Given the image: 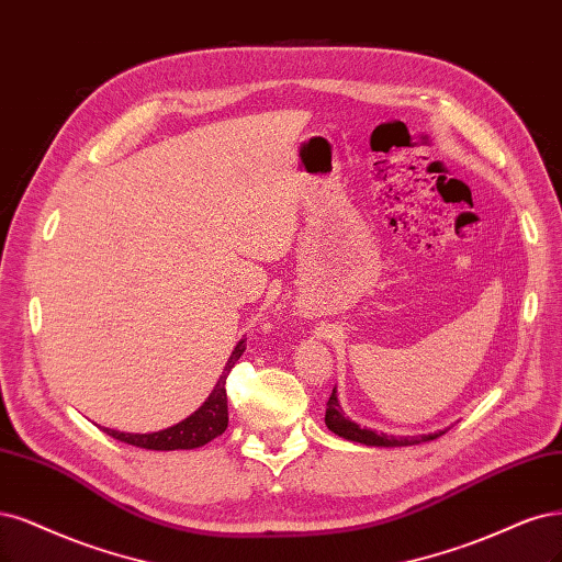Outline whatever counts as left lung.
<instances>
[{"mask_svg": "<svg viewBox=\"0 0 562 562\" xmlns=\"http://www.w3.org/2000/svg\"><path fill=\"white\" fill-rule=\"evenodd\" d=\"M325 425L330 428L335 435L348 439V441H360L367 443V447H414V443H423L441 437L443 432H435V435H420V437H389V435H376L374 430H367L356 425L353 420H348L341 414V406L337 402V395L333 391L330 400L325 404Z\"/></svg>", "mask_w": 562, "mask_h": 562, "instance_id": "left-lung-1", "label": "left lung"}]
</instances>
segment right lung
Listing matches in <instances>:
<instances>
[{"label":"right lung","mask_w":562,"mask_h":562,"mask_svg":"<svg viewBox=\"0 0 562 562\" xmlns=\"http://www.w3.org/2000/svg\"><path fill=\"white\" fill-rule=\"evenodd\" d=\"M246 351V339H241L237 344L235 351H232L225 370L216 383L214 393L209 395V400L200 406V409L188 416L186 420H181L173 428L153 432V435H125L119 430H106V435H111L113 439H119L123 443H132V447L139 449H150V451H177V449H198L204 447L206 441L216 439L218 435L225 432L227 428V391H225V379L229 374L232 367L241 358V353Z\"/></svg>","instance_id":"1"}]
</instances>
